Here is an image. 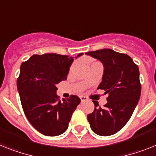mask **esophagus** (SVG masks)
<instances>
[{"instance_id":"1","label":"esophagus","mask_w":156,"mask_h":156,"mask_svg":"<svg viewBox=\"0 0 156 156\" xmlns=\"http://www.w3.org/2000/svg\"><path fill=\"white\" fill-rule=\"evenodd\" d=\"M80 99H81V101H82V102H83V101H86L88 100V98L85 96H81Z\"/></svg>"}]
</instances>
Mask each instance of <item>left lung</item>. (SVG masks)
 Instances as JSON below:
<instances>
[{
    "instance_id": "obj_1",
    "label": "left lung",
    "mask_w": 156,
    "mask_h": 156,
    "mask_svg": "<svg viewBox=\"0 0 156 156\" xmlns=\"http://www.w3.org/2000/svg\"><path fill=\"white\" fill-rule=\"evenodd\" d=\"M86 55L102 62V81L98 89L108 94L103 108L93 101L94 110L87 116L90 128L99 136H111L122 129L129 121L140 98V71L130 56L111 49L86 52Z\"/></svg>"
}]
</instances>
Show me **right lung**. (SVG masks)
<instances>
[{
	"label": "right lung",
	"mask_w": 156,
	"mask_h": 156,
	"mask_svg": "<svg viewBox=\"0 0 156 156\" xmlns=\"http://www.w3.org/2000/svg\"><path fill=\"white\" fill-rule=\"evenodd\" d=\"M73 62L74 57L51 53L34 55L20 66L16 85L23 112L31 125L48 136L66 132L81 102L75 95L61 101L56 94V86L66 79Z\"/></svg>",
	"instance_id": "right-lung-1"
}]
</instances>
